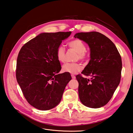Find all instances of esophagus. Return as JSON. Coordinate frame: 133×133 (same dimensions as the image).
Listing matches in <instances>:
<instances>
[{
  "label": "esophagus",
  "mask_w": 133,
  "mask_h": 133,
  "mask_svg": "<svg viewBox=\"0 0 133 133\" xmlns=\"http://www.w3.org/2000/svg\"><path fill=\"white\" fill-rule=\"evenodd\" d=\"M71 77H72V78L73 79H75L76 78V76L74 75H71Z\"/></svg>",
  "instance_id": "obj_1"
}]
</instances>
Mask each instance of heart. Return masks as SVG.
<instances>
[{
  "instance_id": "obj_1",
  "label": "heart",
  "mask_w": 133,
  "mask_h": 133,
  "mask_svg": "<svg viewBox=\"0 0 133 133\" xmlns=\"http://www.w3.org/2000/svg\"><path fill=\"white\" fill-rule=\"evenodd\" d=\"M70 48L74 49L77 53L76 59H79L83 62L85 61L88 56L85 53L86 45L80 39H74L68 43ZM65 49L62 45L57 47L56 51V56L57 60L60 62H64L65 60ZM82 69V66L79 63H66L62 66L63 72L70 74H76Z\"/></svg>"
}]
</instances>
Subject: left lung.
Returning <instances> with one entry per match:
<instances>
[{"label":"left lung","instance_id":"8db88e82","mask_svg":"<svg viewBox=\"0 0 133 133\" xmlns=\"http://www.w3.org/2000/svg\"><path fill=\"white\" fill-rule=\"evenodd\" d=\"M90 48V60L81 74L76 75L80 100L87 107L98 108L110 101L120 84L121 57L115 45L103 34L96 31L79 32L74 36Z\"/></svg>","mask_w":133,"mask_h":133}]
</instances>
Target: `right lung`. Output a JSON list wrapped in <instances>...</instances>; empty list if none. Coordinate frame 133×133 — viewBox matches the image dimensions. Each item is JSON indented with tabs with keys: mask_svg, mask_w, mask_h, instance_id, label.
<instances>
[{
	"mask_svg": "<svg viewBox=\"0 0 133 133\" xmlns=\"http://www.w3.org/2000/svg\"><path fill=\"white\" fill-rule=\"evenodd\" d=\"M71 32L40 34L24 44L17 59L16 76L28 103L45 111L59 104L71 80L70 73L61 70L56 51Z\"/></svg>",
	"mask_w": 133,
	"mask_h": 133,
	"instance_id": "1",
	"label": "right lung"
}]
</instances>
